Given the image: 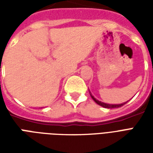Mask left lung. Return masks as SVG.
Listing matches in <instances>:
<instances>
[{
	"mask_svg": "<svg viewBox=\"0 0 153 153\" xmlns=\"http://www.w3.org/2000/svg\"><path fill=\"white\" fill-rule=\"evenodd\" d=\"M90 93V96L92 97V98L94 100V102L96 103H97L98 105L100 106H103V107H105V108H110V109H112V108H118V107H121L123 106L125 104H126V102H121V103H108V102H102V101H101L98 98H97L96 97L93 95V93L89 92Z\"/></svg>",
	"mask_w": 153,
	"mask_h": 153,
	"instance_id": "1",
	"label": "left lung"
}]
</instances>
